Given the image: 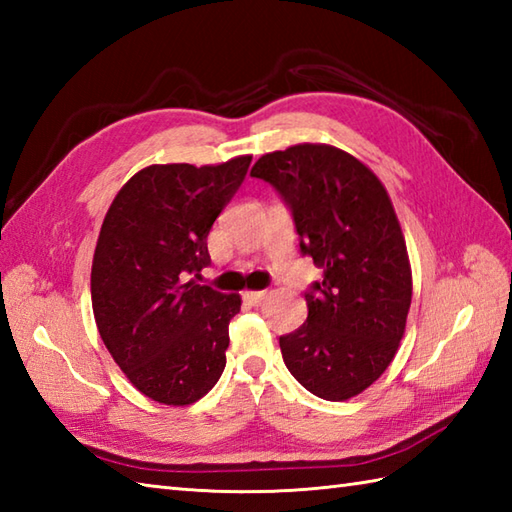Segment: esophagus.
<instances>
[{"mask_svg":"<svg viewBox=\"0 0 512 512\" xmlns=\"http://www.w3.org/2000/svg\"><path fill=\"white\" fill-rule=\"evenodd\" d=\"M244 299L250 303V306H262V301L266 299V290H246Z\"/></svg>","mask_w":512,"mask_h":512,"instance_id":"1","label":"esophagus"}]
</instances>
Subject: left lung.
Listing matches in <instances>:
<instances>
[{
	"mask_svg": "<svg viewBox=\"0 0 512 512\" xmlns=\"http://www.w3.org/2000/svg\"><path fill=\"white\" fill-rule=\"evenodd\" d=\"M250 176L277 189L301 253L323 268L306 292V323L279 336L284 363L314 396H358L394 361L411 306V266L394 204L372 169L332 145L273 151Z\"/></svg>",
	"mask_w": 512,
	"mask_h": 512,
	"instance_id": "8db88e82",
	"label": "left lung"
}]
</instances>
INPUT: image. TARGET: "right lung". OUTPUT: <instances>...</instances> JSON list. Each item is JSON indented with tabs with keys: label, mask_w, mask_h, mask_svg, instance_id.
I'll use <instances>...</instances> for the list:
<instances>
[{
	"label": "right lung",
	"mask_w": 512,
	"mask_h": 512,
	"mask_svg": "<svg viewBox=\"0 0 512 512\" xmlns=\"http://www.w3.org/2000/svg\"><path fill=\"white\" fill-rule=\"evenodd\" d=\"M250 160L140 169L103 220L92 262L96 328L129 383L162 405H191L224 372L242 299L189 275L211 264L206 237Z\"/></svg>",
	"instance_id": "right-lung-1"
}]
</instances>
